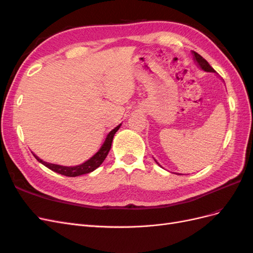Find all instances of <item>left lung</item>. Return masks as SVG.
Segmentation results:
<instances>
[{"instance_id": "1", "label": "left lung", "mask_w": 253, "mask_h": 253, "mask_svg": "<svg viewBox=\"0 0 253 253\" xmlns=\"http://www.w3.org/2000/svg\"><path fill=\"white\" fill-rule=\"evenodd\" d=\"M192 53H193V57H194L195 62L197 63L198 66L202 68L203 71L209 72V73H215V71L213 70V67H211V65L208 62H207V61L201 55H198V53L195 52V51H193Z\"/></svg>"}]
</instances>
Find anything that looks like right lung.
<instances>
[{"label":"right lung","instance_id":"add662e5","mask_svg":"<svg viewBox=\"0 0 253 253\" xmlns=\"http://www.w3.org/2000/svg\"><path fill=\"white\" fill-rule=\"evenodd\" d=\"M120 126L121 125H119L115 128H113L112 131L108 134V136H106V138L103 141L101 148L99 149L89 159H87L85 163H83L81 165L74 166V167H65V166H60V165H55V164H49V163H46V162H43V160L38 157L37 155L34 154V156L36 157L38 162L41 163L45 167H47L48 169H50L51 171L59 173L61 175L68 176V177H76V176L87 174L89 172H93L94 170H96L97 168L100 167V165L104 162V159L106 158V156H108L109 152L111 150L114 135H115V133L118 131Z\"/></svg>","mask_w":253,"mask_h":253}]
</instances>
